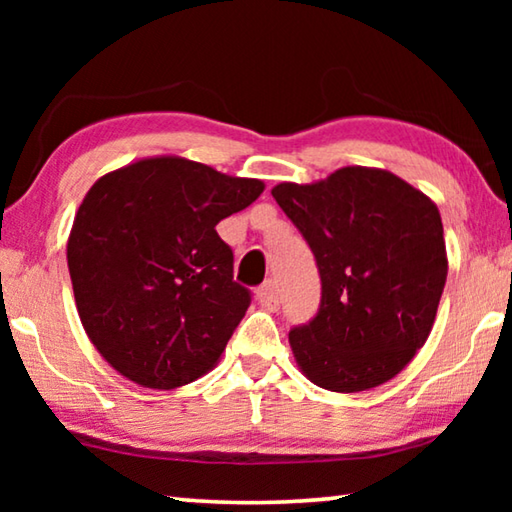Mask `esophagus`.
<instances>
[{"mask_svg":"<svg viewBox=\"0 0 512 512\" xmlns=\"http://www.w3.org/2000/svg\"><path fill=\"white\" fill-rule=\"evenodd\" d=\"M257 302L266 309L275 311L277 307H280V291H277V284L273 280L264 282L262 287L257 289Z\"/></svg>","mask_w":512,"mask_h":512,"instance_id":"obj_1","label":"esophagus"}]
</instances>
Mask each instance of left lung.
Instances as JSON below:
<instances>
[{"mask_svg": "<svg viewBox=\"0 0 512 512\" xmlns=\"http://www.w3.org/2000/svg\"><path fill=\"white\" fill-rule=\"evenodd\" d=\"M271 194L307 239L323 282L314 320L289 332L302 375L334 393L386 384L429 339L445 289L436 203L375 167L280 183Z\"/></svg>", "mask_w": 512, "mask_h": 512, "instance_id": "obj_1", "label": "left lung"}]
</instances>
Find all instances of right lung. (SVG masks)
Instances as JSON below:
<instances>
[{
    "mask_svg": "<svg viewBox=\"0 0 512 512\" xmlns=\"http://www.w3.org/2000/svg\"><path fill=\"white\" fill-rule=\"evenodd\" d=\"M264 192L257 178L158 155L101 176L67 239L81 323L119 375L144 388L210 372L250 305L216 223Z\"/></svg>",
    "mask_w": 512,
    "mask_h": 512,
    "instance_id": "right-lung-1",
    "label": "right lung"
}]
</instances>
